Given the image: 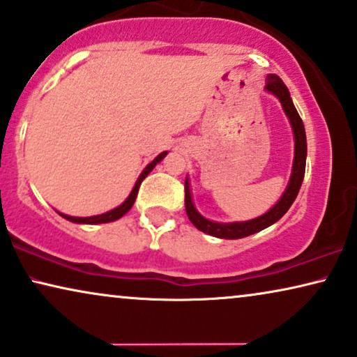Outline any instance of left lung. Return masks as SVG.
Here are the masks:
<instances>
[{
  "label": "left lung",
  "instance_id": "1",
  "mask_svg": "<svg viewBox=\"0 0 357 357\" xmlns=\"http://www.w3.org/2000/svg\"><path fill=\"white\" fill-rule=\"evenodd\" d=\"M266 88L274 93L277 98L280 100L282 108H284L285 114L290 119L291 128H294V136H295V159H294V169H291V177L289 182V187H287L285 193L282 195L279 203L274 208H271L266 215L259 216L256 220L244 221V223H215V221H210L203 218L195 210L192 203V197H190V188L188 182L185 180V210H187L188 220L195 225L203 233H208L211 236H216V238L223 239H239L246 238V236H251L257 231H261L267 226L274 225L275 221H279L282 216L289 211L291 203L295 202V198L298 195V190L302 187L303 177H305V164H307V136H305V128L303 121L300 118L298 111L295 109L294 101L290 98L289 90H287L285 83L282 82L279 75H274L271 73L266 80Z\"/></svg>",
  "mask_w": 357,
  "mask_h": 357
}]
</instances>
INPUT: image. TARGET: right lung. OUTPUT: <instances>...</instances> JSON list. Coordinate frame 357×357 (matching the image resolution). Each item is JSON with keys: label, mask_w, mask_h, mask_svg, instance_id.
Returning <instances> with one entry per match:
<instances>
[{"label": "right lung", "mask_w": 357, "mask_h": 357, "mask_svg": "<svg viewBox=\"0 0 357 357\" xmlns=\"http://www.w3.org/2000/svg\"><path fill=\"white\" fill-rule=\"evenodd\" d=\"M165 155H167V152H162V154L157 155L155 159L152 160L149 165H147V167L144 169V172L141 174V177L137 178L136 185H134V188H132L131 195H129V197L126 198V202H124L121 206L114 208V210H111V211H108V213H103V215H98V216H90V218H75V216H67V215H62V213H60V215H62L63 218L68 220V221H73V223H83V225H100V223H109V221L119 220V218H121V216H124L129 210H131V206L134 205V200H136V197H137L139 187H141L142 180H144V178L147 177V175H149L151 170L155 167V164H159V162H160L162 159H164Z\"/></svg>", "instance_id": "right-lung-1"}]
</instances>
